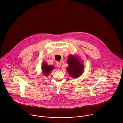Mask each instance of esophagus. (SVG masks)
I'll use <instances>...</instances> for the list:
<instances>
[{
  "mask_svg": "<svg viewBox=\"0 0 123 123\" xmlns=\"http://www.w3.org/2000/svg\"><path fill=\"white\" fill-rule=\"evenodd\" d=\"M56 65H57L58 67H60L61 65V63L60 62H56Z\"/></svg>",
  "mask_w": 123,
  "mask_h": 123,
  "instance_id": "obj_1",
  "label": "esophagus"
}]
</instances>
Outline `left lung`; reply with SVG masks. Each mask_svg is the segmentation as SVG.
Here are the masks:
<instances>
[{
    "instance_id": "obj_1",
    "label": "left lung",
    "mask_w": 123,
    "mask_h": 123,
    "mask_svg": "<svg viewBox=\"0 0 123 123\" xmlns=\"http://www.w3.org/2000/svg\"><path fill=\"white\" fill-rule=\"evenodd\" d=\"M69 66L67 68L70 77L76 78L79 77L83 71V65L76 56L70 55L67 60Z\"/></svg>"
}]
</instances>
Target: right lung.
I'll list each match as a JSON object with an SVG mask.
<instances>
[{
	"label": "right lung",
	"mask_w": 123,
	"mask_h": 123,
	"mask_svg": "<svg viewBox=\"0 0 123 123\" xmlns=\"http://www.w3.org/2000/svg\"><path fill=\"white\" fill-rule=\"evenodd\" d=\"M54 67L53 66H49L46 63H43L42 66V70L43 73L44 74L45 76H47L49 74L51 70L53 69Z\"/></svg>",
	"instance_id": "obj_1"
}]
</instances>
